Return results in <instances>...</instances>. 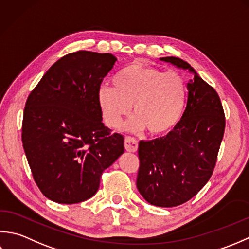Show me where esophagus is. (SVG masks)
<instances>
[{"mask_svg": "<svg viewBox=\"0 0 249 249\" xmlns=\"http://www.w3.org/2000/svg\"><path fill=\"white\" fill-rule=\"evenodd\" d=\"M124 148L130 153H135L139 148V142L132 136H125L124 139Z\"/></svg>", "mask_w": 249, "mask_h": 249, "instance_id": "34e87169", "label": "esophagus"}]
</instances>
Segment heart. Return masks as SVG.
<instances>
[{
    "label": "heart",
    "mask_w": 249,
    "mask_h": 249,
    "mask_svg": "<svg viewBox=\"0 0 249 249\" xmlns=\"http://www.w3.org/2000/svg\"><path fill=\"white\" fill-rule=\"evenodd\" d=\"M114 85H102L98 90L100 109L110 128L120 125L132 105L135 115L126 129L147 128L154 135L170 132L184 114L188 89L178 73L132 63L115 76Z\"/></svg>",
    "instance_id": "obj_1"
}]
</instances>
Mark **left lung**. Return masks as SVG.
<instances>
[{"label":"left lung","instance_id":"8db88e82","mask_svg":"<svg viewBox=\"0 0 249 249\" xmlns=\"http://www.w3.org/2000/svg\"><path fill=\"white\" fill-rule=\"evenodd\" d=\"M189 70L188 100L182 117L163 138L140 142L136 186L150 204L173 207L194 197L214 172L225 133L226 117L216 90L189 63L176 57L161 58Z\"/></svg>","mask_w":249,"mask_h":249}]
</instances>
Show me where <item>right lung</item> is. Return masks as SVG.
I'll use <instances>...</instances> for the list:
<instances>
[{"instance_id": "right-lung-1", "label": "right lung", "mask_w": 249, "mask_h": 249, "mask_svg": "<svg viewBox=\"0 0 249 249\" xmlns=\"http://www.w3.org/2000/svg\"><path fill=\"white\" fill-rule=\"evenodd\" d=\"M117 59L79 50L52 65L29 94L22 144L34 181L61 204L90 199L124 154V136L102 123L98 90Z\"/></svg>"}]
</instances>
